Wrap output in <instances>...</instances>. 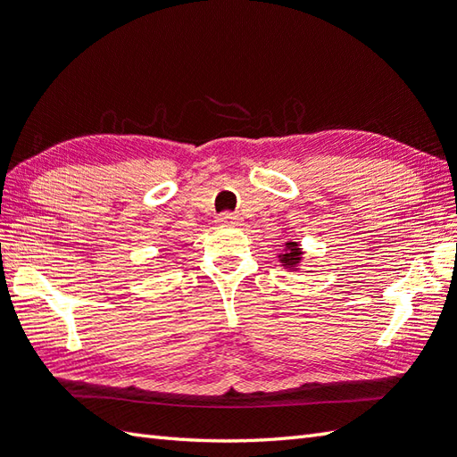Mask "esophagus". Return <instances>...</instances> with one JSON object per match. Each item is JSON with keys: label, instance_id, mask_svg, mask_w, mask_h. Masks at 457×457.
I'll use <instances>...</instances> for the list:
<instances>
[{"label": "esophagus", "instance_id": "obj_1", "mask_svg": "<svg viewBox=\"0 0 457 457\" xmlns=\"http://www.w3.org/2000/svg\"><path fill=\"white\" fill-rule=\"evenodd\" d=\"M219 225L223 227H237L240 225V217L234 215V213H223L219 217Z\"/></svg>", "mask_w": 457, "mask_h": 457}]
</instances>
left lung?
Wrapping results in <instances>:
<instances>
[{
    "instance_id": "obj_1",
    "label": "left lung",
    "mask_w": 457,
    "mask_h": 457,
    "mask_svg": "<svg viewBox=\"0 0 457 457\" xmlns=\"http://www.w3.org/2000/svg\"><path fill=\"white\" fill-rule=\"evenodd\" d=\"M278 261L282 267L287 270H299V265L303 262V247L295 240L284 242V250L278 253Z\"/></svg>"
}]
</instances>
